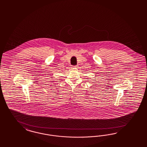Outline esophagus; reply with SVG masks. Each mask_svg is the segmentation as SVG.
<instances>
[{
    "label": "esophagus",
    "mask_w": 147,
    "mask_h": 147,
    "mask_svg": "<svg viewBox=\"0 0 147 147\" xmlns=\"http://www.w3.org/2000/svg\"><path fill=\"white\" fill-rule=\"evenodd\" d=\"M72 67H74V68H76V67H77L78 66H73Z\"/></svg>",
    "instance_id": "34e87169"
}]
</instances>
